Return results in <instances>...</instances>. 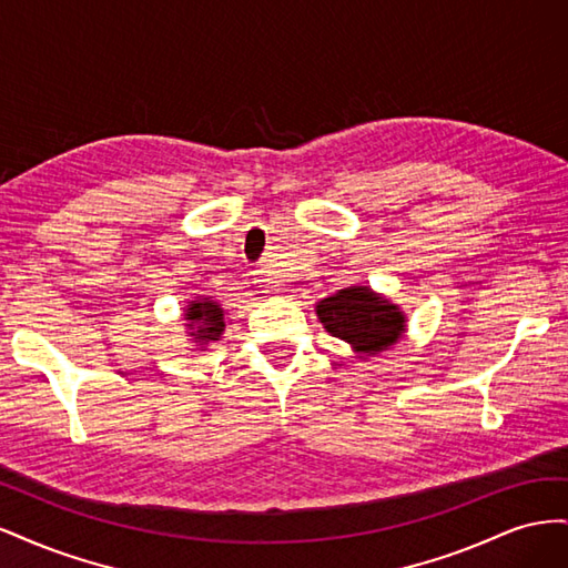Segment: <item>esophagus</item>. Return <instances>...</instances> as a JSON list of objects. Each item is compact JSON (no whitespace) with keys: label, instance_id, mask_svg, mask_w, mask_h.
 <instances>
[{"label":"esophagus","instance_id":"34e87169","mask_svg":"<svg viewBox=\"0 0 568 568\" xmlns=\"http://www.w3.org/2000/svg\"><path fill=\"white\" fill-rule=\"evenodd\" d=\"M255 284L257 286H263L265 291H267V294H277V282H274L272 280V274H270V270H265V267H261V270H255Z\"/></svg>","mask_w":568,"mask_h":568}]
</instances>
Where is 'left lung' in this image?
Segmentation results:
<instances>
[{
    "instance_id": "8db88e82",
    "label": "left lung",
    "mask_w": 568,
    "mask_h": 568,
    "mask_svg": "<svg viewBox=\"0 0 568 568\" xmlns=\"http://www.w3.org/2000/svg\"><path fill=\"white\" fill-rule=\"evenodd\" d=\"M315 315L332 336L346 341L351 351L367 359L388 351L407 329V315L398 303L369 286H348L315 305Z\"/></svg>"
}]
</instances>
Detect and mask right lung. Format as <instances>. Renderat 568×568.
<instances>
[{"label": "right lung", "instance_id": "1", "mask_svg": "<svg viewBox=\"0 0 568 568\" xmlns=\"http://www.w3.org/2000/svg\"><path fill=\"white\" fill-rule=\"evenodd\" d=\"M182 320L186 336H192L189 341L196 343L199 351H205L225 334V311L211 296H196L194 301H186L182 307Z\"/></svg>", "mask_w": 568, "mask_h": 568}]
</instances>
